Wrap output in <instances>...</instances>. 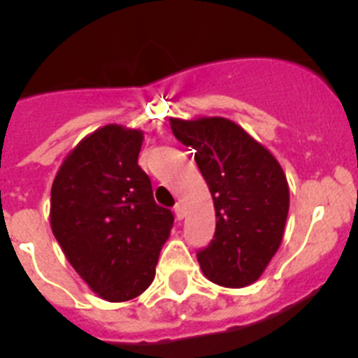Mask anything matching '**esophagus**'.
Instances as JSON below:
<instances>
[{
    "instance_id": "34e87169",
    "label": "esophagus",
    "mask_w": 358,
    "mask_h": 358,
    "mask_svg": "<svg viewBox=\"0 0 358 358\" xmlns=\"http://www.w3.org/2000/svg\"><path fill=\"white\" fill-rule=\"evenodd\" d=\"M173 210H175V215H176V219H178V220H182V219H183V213H185V212H183V205H182V203H176V205H175V208H173Z\"/></svg>"
}]
</instances>
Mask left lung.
<instances>
[{"mask_svg":"<svg viewBox=\"0 0 358 358\" xmlns=\"http://www.w3.org/2000/svg\"><path fill=\"white\" fill-rule=\"evenodd\" d=\"M171 130L194 160L215 206L212 242L198 250L206 279L243 288L259 279L282 240L288 182L275 157L226 118L176 120Z\"/></svg>","mask_w":358,"mask_h":358,"instance_id":"obj_1","label":"left lung"}]
</instances>
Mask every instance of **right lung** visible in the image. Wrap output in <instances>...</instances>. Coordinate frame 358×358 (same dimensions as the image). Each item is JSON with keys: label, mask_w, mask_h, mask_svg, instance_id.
Instances as JSON below:
<instances>
[{"label": "right lung", "mask_w": 358, "mask_h": 358, "mask_svg": "<svg viewBox=\"0 0 358 358\" xmlns=\"http://www.w3.org/2000/svg\"><path fill=\"white\" fill-rule=\"evenodd\" d=\"M143 132L106 125L65 159L51 189V228L73 270L109 302L141 295L155 277L173 212L139 168Z\"/></svg>", "instance_id": "1"}]
</instances>
